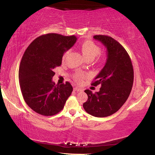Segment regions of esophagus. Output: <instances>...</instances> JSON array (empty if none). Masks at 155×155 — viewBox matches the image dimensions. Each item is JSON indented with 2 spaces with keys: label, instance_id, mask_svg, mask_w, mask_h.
Here are the masks:
<instances>
[{
  "label": "esophagus",
  "instance_id": "1",
  "mask_svg": "<svg viewBox=\"0 0 155 155\" xmlns=\"http://www.w3.org/2000/svg\"><path fill=\"white\" fill-rule=\"evenodd\" d=\"M74 91H82L83 90H82L81 88H78V87H74Z\"/></svg>",
  "mask_w": 155,
  "mask_h": 155
}]
</instances>
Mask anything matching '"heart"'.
<instances>
[{
	"instance_id": "1",
	"label": "heart",
	"mask_w": 155,
	"mask_h": 155,
	"mask_svg": "<svg viewBox=\"0 0 155 155\" xmlns=\"http://www.w3.org/2000/svg\"><path fill=\"white\" fill-rule=\"evenodd\" d=\"M80 49L82 52V54H83L87 60H93L95 57H97L101 52V48L91 41H86L83 42L81 45ZM68 53V51L64 52L63 57H62V61L65 60ZM87 77L88 74L83 72H78L74 76V80L77 81L78 83H81L82 81Z\"/></svg>"
}]
</instances>
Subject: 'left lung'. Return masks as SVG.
Segmentation results:
<instances>
[{"label":"left lung","mask_w":155,"mask_h":155,"mask_svg":"<svg viewBox=\"0 0 155 155\" xmlns=\"http://www.w3.org/2000/svg\"><path fill=\"white\" fill-rule=\"evenodd\" d=\"M107 48L104 67L94 78L92 85H101L100 91L93 93L85 90L88 100L83 104L85 111L96 117H106L120 109L132 90L134 71L130 58L124 48L113 38L95 35Z\"/></svg>","instance_id":"left-lung-1"}]
</instances>
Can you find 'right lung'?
I'll use <instances>...</instances> for the list:
<instances>
[{"label":"right lung","mask_w":155,"mask_h":155,"mask_svg":"<svg viewBox=\"0 0 155 155\" xmlns=\"http://www.w3.org/2000/svg\"><path fill=\"white\" fill-rule=\"evenodd\" d=\"M77 39L74 35L48 33L36 38L25 51L19 66V84L26 103L36 113L52 116L64 108L73 88L68 82L56 85L52 78Z\"/></svg>","instance_id":"obj_1"}]
</instances>
